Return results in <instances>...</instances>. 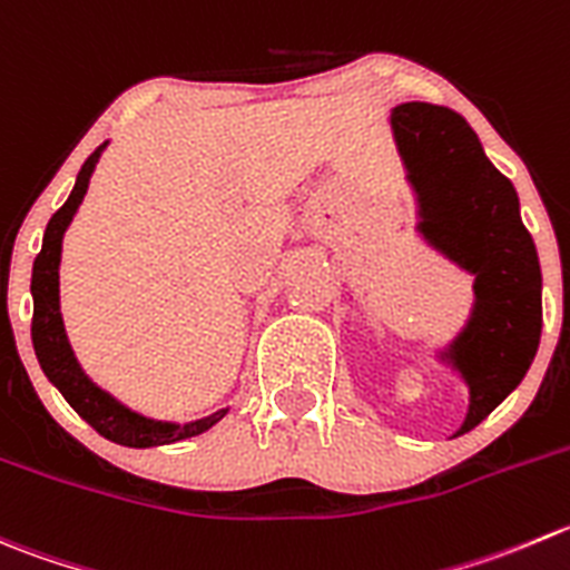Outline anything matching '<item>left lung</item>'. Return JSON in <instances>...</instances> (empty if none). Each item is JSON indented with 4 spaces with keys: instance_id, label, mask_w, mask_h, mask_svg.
<instances>
[{
    "instance_id": "1",
    "label": "left lung",
    "mask_w": 570,
    "mask_h": 570,
    "mask_svg": "<svg viewBox=\"0 0 570 570\" xmlns=\"http://www.w3.org/2000/svg\"><path fill=\"white\" fill-rule=\"evenodd\" d=\"M392 132L420 203V234L473 275V312L440 353L471 403L456 438L476 429L523 381L543 328V278L510 178L460 114L432 102L392 108Z\"/></svg>"
}]
</instances>
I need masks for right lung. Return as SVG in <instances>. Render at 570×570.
Here are the masks:
<instances>
[{"label": "right lung", "mask_w": 570, "mask_h": 570, "mask_svg": "<svg viewBox=\"0 0 570 570\" xmlns=\"http://www.w3.org/2000/svg\"><path fill=\"white\" fill-rule=\"evenodd\" d=\"M108 147L99 145L97 150L88 156L82 169L77 173L75 189H71L69 200L52 214L47 230H43L41 253L32 264V347H36L38 364H41L43 375L52 381L60 390V395L69 401V406L86 420L91 429H97L105 440L110 443L127 445V449H153V445H169L180 443L186 438H197V434L208 432L214 423L228 414V409L208 414V417L191 420V423H167V420H153L145 414L132 412L125 403L116 401L110 392L99 390L86 373H82L80 362L75 358L69 340H66L63 317H60V245H63V234L69 228L71 217L80 208L82 197L88 191V180H91L94 167H97L99 156Z\"/></svg>", "instance_id": "right-lung-1"}]
</instances>
